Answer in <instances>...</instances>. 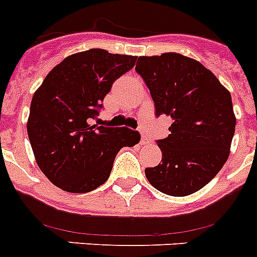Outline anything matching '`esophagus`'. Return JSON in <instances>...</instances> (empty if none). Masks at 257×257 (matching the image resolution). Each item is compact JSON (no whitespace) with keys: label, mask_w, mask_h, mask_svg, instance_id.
<instances>
[{"label":"esophagus","mask_w":257,"mask_h":257,"mask_svg":"<svg viewBox=\"0 0 257 257\" xmlns=\"http://www.w3.org/2000/svg\"><path fill=\"white\" fill-rule=\"evenodd\" d=\"M148 143H149L148 138H147V136H145V135H143V136H142V139H140V144L145 145V144H148Z\"/></svg>","instance_id":"obj_1"}]
</instances>
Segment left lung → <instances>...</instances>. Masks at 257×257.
I'll use <instances>...</instances> for the list:
<instances>
[{
  "mask_svg": "<svg viewBox=\"0 0 257 257\" xmlns=\"http://www.w3.org/2000/svg\"><path fill=\"white\" fill-rule=\"evenodd\" d=\"M135 70L148 86L156 115H169L167 138L157 140L162 161L145 169L157 190L189 196L226 162L235 130L230 92L199 61L176 52L140 56Z\"/></svg>",
  "mask_w": 257,
  "mask_h": 257,
  "instance_id": "obj_1",
  "label": "left lung"
}]
</instances>
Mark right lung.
Masks as SVG:
<instances>
[{"instance_id": "1", "label": "right lung", "mask_w": 257, "mask_h": 257, "mask_svg": "<svg viewBox=\"0 0 257 257\" xmlns=\"http://www.w3.org/2000/svg\"><path fill=\"white\" fill-rule=\"evenodd\" d=\"M136 56L91 49L68 56L32 97L28 138L46 178L69 193H87L108 180L117 153L140 140L127 127L91 126L113 82Z\"/></svg>"}]
</instances>
